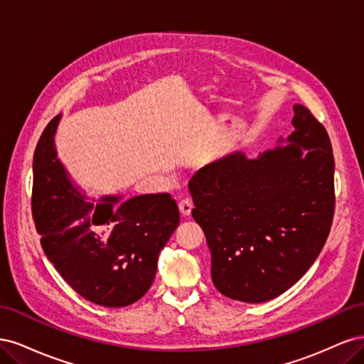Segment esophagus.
<instances>
[{
	"label": "esophagus",
	"mask_w": 364,
	"mask_h": 364,
	"mask_svg": "<svg viewBox=\"0 0 364 364\" xmlns=\"http://www.w3.org/2000/svg\"><path fill=\"white\" fill-rule=\"evenodd\" d=\"M191 209H193V200L190 197H183V199L179 202V211L182 215H190L191 214Z\"/></svg>",
	"instance_id": "34e87169"
}]
</instances>
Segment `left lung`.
I'll use <instances>...</instances> for the list:
<instances>
[{
  "label": "left lung",
  "instance_id": "1",
  "mask_svg": "<svg viewBox=\"0 0 364 364\" xmlns=\"http://www.w3.org/2000/svg\"><path fill=\"white\" fill-rule=\"evenodd\" d=\"M293 109L290 144L257 159L232 153L188 183L193 218L211 250L213 282L229 299L259 304L287 291L311 267L331 229V141L310 109Z\"/></svg>",
  "mask_w": 364,
  "mask_h": 364
}]
</instances>
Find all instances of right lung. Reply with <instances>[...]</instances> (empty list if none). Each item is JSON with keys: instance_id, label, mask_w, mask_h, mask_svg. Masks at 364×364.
I'll return each mask as SVG.
<instances>
[{"instance_id": "add662e5", "label": "right lung", "mask_w": 364, "mask_h": 364, "mask_svg": "<svg viewBox=\"0 0 364 364\" xmlns=\"http://www.w3.org/2000/svg\"><path fill=\"white\" fill-rule=\"evenodd\" d=\"M59 117L43 129L33 156L31 213L54 269L86 301L127 306L151 287L158 257L179 225L168 193L103 196L87 202L54 149Z\"/></svg>"}]
</instances>
